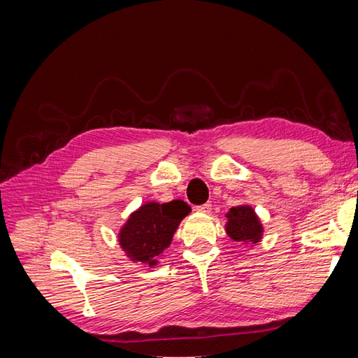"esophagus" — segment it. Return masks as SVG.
<instances>
[{
    "mask_svg": "<svg viewBox=\"0 0 358 358\" xmlns=\"http://www.w3.org/2000/svg\"><path fill=\"white\" fill-rule=\"evenodd\" d=\"M196 210H197V212H200V213H209V212L212 210V204H210V203L200 204V206H197Z\"/></svg>",
    "mask_w": 358,
    "mask_h": 358,
    "instance_id": "34e87169",
    "label": "esophagus"
}]
</instances>
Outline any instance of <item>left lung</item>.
Returning a JSON list of instances; mask_svg holds the SVG:
<instances>
[{
    "mask_svg": "<svg viewBox=\"0 0 358 358\" xmlns=\"http://www.w3.org/2000/svg\"><path fill=\"white\" fill-rule=\"evenodd\" d=\"M225 231L230 239L243 245H257L262 242L264 227L252 206H234L225 213Z\"/></svg>",
    "mask_w": 358,
    "mask_h": 358,
    "instance_id": "obj_1",
    "label": "left lung"
}]
</instances>
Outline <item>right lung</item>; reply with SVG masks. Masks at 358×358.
Here are the masks:
<instances>
[{
  "label": "right lung",
  "instance_id": "right-lung-1",
  "mask_svg": "<svg viewBox=\"0 0 358 358\" xmlns=\"http://www.w3.org/2000/svg\"><path fill=\"white\" fill-rule=\"evenodd\" d=\"M191 208L182 200L169 203L148 201L129 213L119 229L117 242L133 263L149 267L158 264V257L170 246L182 220Z\"/></svg>",
  "mask_w": 358,
  "mask_h": 358
}]
</instances>
